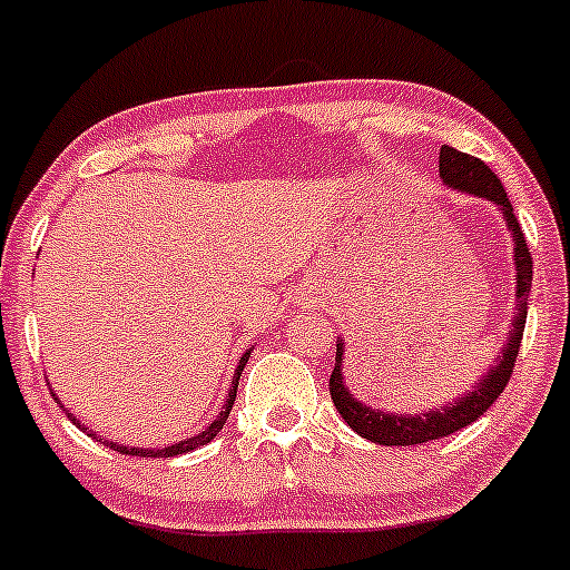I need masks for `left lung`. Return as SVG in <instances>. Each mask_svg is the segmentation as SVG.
Wrapping results in <instances>:
<instances>
[{"label":"left lung","instance_id":"left-lung-1","mask_svg":"<svg viewBox=\"0 0 570 570\" xmlns=\"http://www.w3.org/2000/svg\"><path fill=\"white\" fill-rule=\"evenodd\" d=\"M440 176H443L445 185L462 189V193H473L479 198L494 200L503 212L508 228L513 236V261H517V315L511 323V336H508L503 356L498 358V364L483 375V381L475 385V391H470L468 396L456 400L451 407L443 410H430V413L421 415H391L383 410H372L361 402L353 400L347 394V389L342 385V345L336 347V364L332 377H328V391H332V400L336 410H340L342 419L347 421L353 432H358L361 438L372 440V443L381 445H419L430 443V440L449 438L459 430H464L468 424L479 421L489 407L498 402V396L503 394V389L511 381L513 364H517L519 342H522L524 321H528V296L532 287V255L524 242L522 228H519V219L513 217V206L508 200L503 185H500L498 174L489 168L487 163L479 160L473 155H464V151L454 149V146H443L440 149Z\"/></svg>","mask_w":570,"mask_h":570}]
</instances>
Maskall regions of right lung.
<instances>
[{
  "label": "right lung",
  "mask_w": 570,
  "mask_h": 570,
  "mask_svg": "<svg viewBox=\"0 0 570 570\" xmlns=\"http://www.w3.org/2000/svg\"><path fill=\"white\" fill-rule=\"evenodd\" d=\"M247 358H249V353H244L242 361H238V366H236V377H234V385H230V391H228V402H225V407L219 410L217 419L212 421L209 430H204V432L195 434V438H189V440H181V443H176V445H168V449H130V445H116V443H111V449H114V451H119V454H127V456H157V459H160V456L187 454V451L200 449V445L212 443V440L217 438V434H219V430H223L225 421H228L230 407H234V402H236L238 377H242V370H244V364H247ZM67 419H72V415L67 413ZM72 424H78V421L72 419ZM78 426H81V424H78ZM81 430H87V426H81ZM106 445H108V443H106Z\"/></svg>",
  "instance_id": "right-lung-1"
}]
</instances>
